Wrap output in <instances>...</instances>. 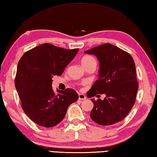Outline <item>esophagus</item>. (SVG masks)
Listing matches in <instances>:
<instances>
[{
  "label": "esophagus",
  "mask_w": 157,
  "mask_h": 157,
  "mask_svg": "<svg viewBox=\"0 0 157 157\" xmlns=\"http://www.w3.org/2000/svg\"><path fill=\"white\" fill-rule=\"evenodd\" d=\"M86 99V97L84 94H79V100H84Z\"/></svg>",
  "instance_id": "esophagus-1"
}]
</instances>
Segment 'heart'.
<instances>
[{"label":"heart","mask_w":157,"mask_h":157,"mask_svg":"<svg viewBox=\"0 0 157 157\" xmlns=\"http://www.w3.org/2000/svg\"><path fill=\"white\" fill-rule=\"evenodd\" d=\"M95 62V59H94L93 57L89 56H84V58L82 59L81 64H82V65H84V64H86L88 63H90V62Z\"/></svg>","instance_id":"1"}]
</instances>
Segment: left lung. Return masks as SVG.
I'll use <instances>...</instances> for the list:
<instances>
[{
  "mask_svg": "<svg viewBox=\"0 0 157 157\" xmlns=\"http://www.w3.org/2000/svg\"><path fill=\"white\" fill-rule=\"evenodd\" d=\"M84 53L95 56L99 63V78L88 91L87 97L106 95L103 100L91 99L94 106L90 117L101 126L117 123L129 113L136 99L139 84L135 62L126 51L108 43L85 51Z\"/></svg>",
  "mask_w": 157,
  "mask_h": 157,
  "instance_id": "1",
  "label": "left lung"
}]
</instances>
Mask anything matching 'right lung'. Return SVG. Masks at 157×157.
I'll list each match as a JSON object with an SVG mask.
<instances>
[{
	"label": "right lung",
	"mask_w": 157,
	"mask_h": 157,
	"mask_svg": "<svg viewBox=\"0 0 157 157\" xmlns=\"http://www.w3.org/2000/svg\"><path fill=\"white\" fill-rule=\"evenodd\" d=\"M79 49H65L42 44L24 53L17 67L15 86L25 114L39 126L60 123L68 108L78 99L75 90L53 92V77L61 75Z\"/></svg>",
	"instance_id": "obj_1"
}]
</instances>
